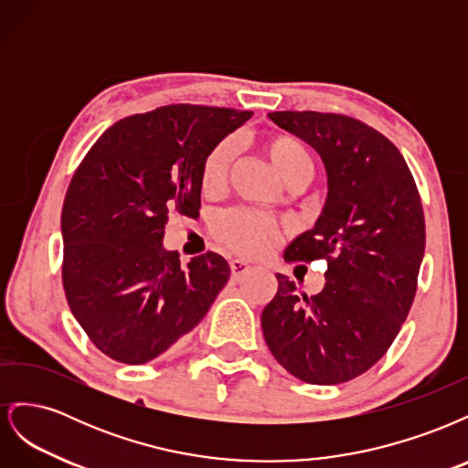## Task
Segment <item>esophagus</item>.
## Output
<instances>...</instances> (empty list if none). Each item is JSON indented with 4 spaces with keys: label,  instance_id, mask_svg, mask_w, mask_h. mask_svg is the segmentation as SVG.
<instances>
[{
    "label": "esophagus",
    "instance_id": "1",
    "mask_svg": "<svg viewBox=\"0 0 468 468\" xmlns=\"http://www.w3.org/2000/svg\"><path fill=\"white\" fill-rule=\"evenodd\" d=\"M251 271V265L246 263L244 260H232L230 261V273H232V281H242L248 273Z\"/></svg>",
    "mask_w": 468,
    "mask_h": 468
}]
</instances>
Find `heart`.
Returning a JSON list of instances; mask_svg holds the SVG:
<instances>
[{"label": "heart", "mask_w": 468, "mask_h": 468, "mask_svg": "<svg viewBox=\"0 0 468 468\" xmlns=\"http://www.w3.org/2000/svg\"><path fill=\"white\" fill-rule=\"evenodd\" d=\"M260 148L289 186H304L314 176V154L299 136L289 133H265L260 136ZM232 158L234 146L230 140H220L205 154L199 169V187L203 195L215 197L224 191ZM215 236L232 251L258 258L275 248L281 238V224L263 212L236 208L217 218Z\"/></svg>", "instance_id": "b5f03b06"}]
</instances>
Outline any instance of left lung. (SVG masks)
<instances>
[{
  "mask_svg": "<svg viewBox=\"0 0 468 468\" xmlns=\"http://www.w3.org/2000/svg\"><path fill=\"white\" fill-rule=\"evenodd\" d=\"M313 146L328 174V199L287 261H328L318 294H299L277 273L261 313L273 357L310 385H339L369 371L399 335L414 303L426 220L412 172L387 136L337 112H269Z\"/></svg>",
  "mask_w": 468,
  "mask_h": 468,
  "instance_id": "left-lung-1",
  "label": "left lung"
}]
</instances>
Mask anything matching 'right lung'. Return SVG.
<instances>
[{
	"mask_svg": "<svg viewBox=\"0 0 468 468\" xmlns=\"http://www.w3.org/2000/svg\"><path fill=\"white\" fill-rule=\"evenodd\" d=\"M251 111L165 105L121 119L99 136L62 207L68 306L107 357L143 365L208 313L230 277L215 251L187 267L164 250L169 212L199 217L205 154Z\"/></svg>",
	"mask_w": 468,
	"mask_h": 468,
	"instance_id": "right-lung-1",
	"label": "right lung"
}]
</instances>
